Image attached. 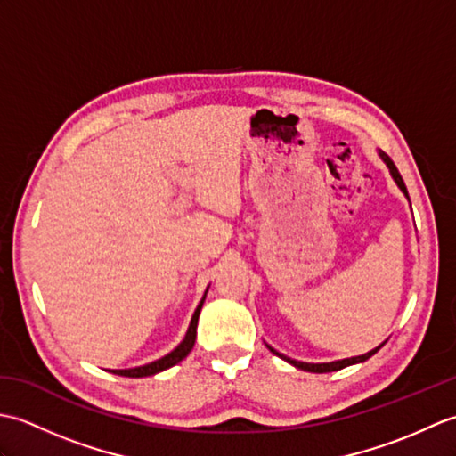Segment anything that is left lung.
I'll return each instance as SVG.
<instances>
[{"mask_svg": "<svg viewBox=\"0 0 456 456\" xmlns=\"http://www.w3.org/2000/svg\"><path fill=\"white\" fill-rule=\"evenodd\" d=\"M380 157H382V160H384L386 164H388V168H390V172H392V176H394L395 183H398L400 190L405 193V196H408V188H405V183H403V180H402V176H400L398 168H395V164L392 162V159H390L388 154H386V152H380ZM266 346H268V345H266ZM380 346H382V345H380ZM380 346H376L374 351L366 353V354H362V356H353V358H345V361H337V362H325V364H309V362H297V361H292V358H288V356H284V354L276 353L273 346H268V348H270V351H273L276 356L284 358V361H288L289 364H294L296 368H302V370H307V372H319V374H323V372H335V370H341V368H345V366H351V364H356V362H364V361H368V358H370L372 354H376V353H378V348H380Z\"/></svg>", "mask_w": 456, "mask_h": 456, "instance_id": "8db88e82", "label": "left lung"}]
</instances>
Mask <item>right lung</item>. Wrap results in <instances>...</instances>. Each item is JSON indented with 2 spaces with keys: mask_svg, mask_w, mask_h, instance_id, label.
Masks as SVG:
<instances>
[{
  "mask_svg": "<svg viewBox=\"0 0 456 456\" xmlns=\"http://www.w3.org/2000/svg\"><path fill=\"white\" fill-rule=\"evenodd\" d=\"M203 299H206V296H203ZM203 299L200 302L198 309L193 312V317L190 322V327H188V333L186 337H183V341L174 348V351L167 356L159 358V361H154L151 364H144V366H139V368H129V370H110V372H115L119 376H129V378H141V376H152L157 372H162L167 370V368L178 364L182 358H186L188 353L193 348V343H196V327H198V317H200V312H201V305H203Z\"/></svg>",
  "mask_w": 456,
  "mask_h": 456,
  "instance_id": "add662e5",
  "label": "right lung"
}]
</instances>
